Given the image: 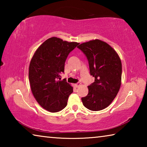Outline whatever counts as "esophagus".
<instances>
[{
	"label": "esophagus",
	"mask_w": 147,
	"mask_h": 147,
	"mask_svg": "<svg viewBox=\"0 0 147 147\" xmlns=\"http://www.w3.org/2000/svg\"><path fill=\"white\" fill-rule=\"evenodd\" d=\"M80 84H81L80 83H77V84H75V87H76V88H78V87L80 86Z\"/></svg>",
	"instance_id": "obj_1"
}]
</instances>
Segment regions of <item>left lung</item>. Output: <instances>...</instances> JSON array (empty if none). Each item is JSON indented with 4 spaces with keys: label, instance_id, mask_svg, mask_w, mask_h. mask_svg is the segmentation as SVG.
Returning <instances> with one entry per match:
<instances>
[{
    "label": "left lung",
    "instance_id": "8db88e82",
    "mask_svg": "<svg viewBox=\"0 0 147 147\" xmlns=\"http://www.w3.org/2000/svg\"><path fill=\"white\" fill-rule=\"evenodd\" d=\"M88 60L89 72L94 82L88 86V95L82 98L84 106L100 111L110 104L121 84L122 64L117 53L106 42L94 39L77 47Z\"/></svg>",
    "mask_w": 147,
    "mask_h": 147
}]
</instances>
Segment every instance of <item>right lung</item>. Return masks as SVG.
I'll return each mask as SVG.
<instances>
[{
    "instance_id": "1",
    "label": "right lung",
    "mask_w": 147,
    "mask_h": 147,
    "mask_svg": "<svg viewBox=\"0 0 147 147\" xmlns=\"http://www.w3.org/2000/svg\"><path fill=\"white\" fill-rule=\"evenodd\" d=\"M79 43L56 37L47 39L36 50L29 66V81L37 102L50 112H58L67 104L73 89L65 79V62Z\"/></svg>"
}]
</instances>
